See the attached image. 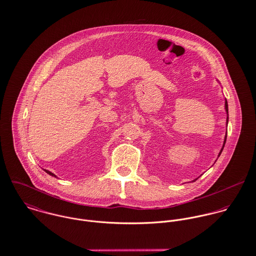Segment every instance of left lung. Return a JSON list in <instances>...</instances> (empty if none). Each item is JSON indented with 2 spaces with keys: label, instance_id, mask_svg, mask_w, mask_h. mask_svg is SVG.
Here are the masks:
<instances>
[{
  "label": "left lung",
  "instance_id": "8db88e82",
  "mask_svg": "<svg viewBox=\"0 0 256 256\" xmlns=\"http://www.w3.org/2000/svg\"><path fill=\"white\" fill-rule=\"evenodd\" d=\"M224 110L226 111V126H228V102L226 100V102H224ZM226 136H224V145H222V148H220V150L219 156L222 154V148H224V144H226ZM195 180H197V178ZM195 180H193V182H195Z\"/></svg>",
  "mask_w": 256,
  "mask_h": 256
}]
</instances>
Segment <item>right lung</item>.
<instances>
[{"mask_svg": "<svg viewBox=\"0 0 256 256\" xmlns=\"http://www.w3.org/2000/svg\"><path fill=\"white\" fill-rule=\"evenodd\" d=\"M45 170V172H47L49 176H55L54 174H52L51 172H49V170Z\"/></svg>", "mask_w": 256, "mask_h": 256, "instance_id": "add662e5", "label": "right lung"}]
</instances>
